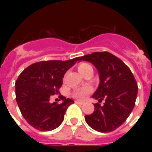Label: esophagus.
<instances>
[{"label": "esophagus", "mask_w": 152, "mask_h": 152, "mask_svg": "<svg viewBox=\"0 0 152 152\" xmlns=\"http://www.w3.org/2000/svg\"><path fill=\"white\" fill-rule=\"evenodd\" d=\"M75 102H76V104H80V105H83V104L84 103L83 102H82V101H78V100H76V101H75Z\"/></svg>", "instance_id": "obj_1"}]
</instances>
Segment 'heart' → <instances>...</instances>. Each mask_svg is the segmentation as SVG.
<instances>
[{
  "label": "heart",
  "instance_id": "obj_1",
  "mask_svg": "<svg viewBox=\"0 0 152 152\" xmlns=\"http://www.w3.org/2000/svg\"><path fill=\"white\" fill-rule=\"evenodd\" d=\"M78 71L83 76V74L87 72L88 70L90 69H92V67L89 64H87V63H80V64L78 65ZM91 91L90 88H83V89H80V90H77L76 91H74L72 95H73L74 98L76 99H83L86 97V95L88 93H89Z\"/></svg>",
  "mask_w": 152,
  "mask_h": 152
}]
</instances>
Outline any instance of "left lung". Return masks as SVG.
<instances>
[{
  "label": "left lung",
  "instance_id": "obj_1",
  "mask_svg": "<svg viewBox=\"0 0 152 152\" xmlns=\"http://www.w3.org/2000/svg\"><path fill=\"white\" fill-rule=\"evenodd\" d=\"M79 61L96 68L100 81L92 98L105 101L103 106L94 105V112L84 117L86 122L98 132H112L125 122L135 106L138 87L134 76L121 60L109 52L93 53Z\"/></svg>",
  "mask_w": 152,
  "mask_h": 152
}]
</instances>
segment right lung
<instances>
[{
    "label": "right lung",
    "mask_w": 152,
    "mask_h": 152,
    "mask_svg": "<svg viewBox=\"0 0 152 152\" xmlns=\"http://www.w3.org/2000/svg\"><path fill=\"white\" fill-rule=\"evenodd\" d=\"M80 57L69 61H48L34 63L20 73L15 82V99L23 117L40 131L57 129L64 121L67 108L74 101L62 97V102H50L58 94L62 79Z\"/></svg>",
    "instance_id": "add662e5"
}]
</instances>
